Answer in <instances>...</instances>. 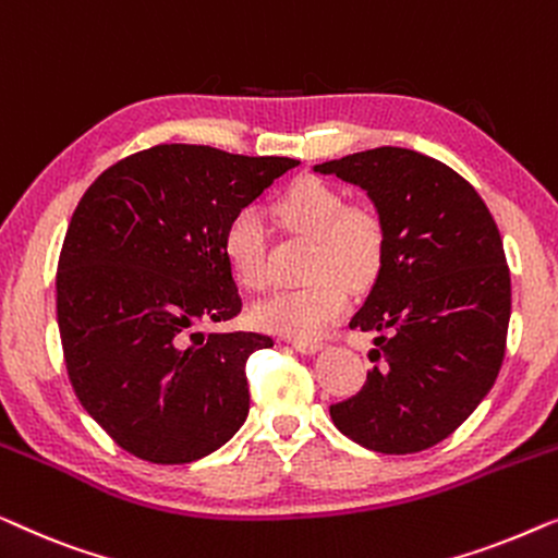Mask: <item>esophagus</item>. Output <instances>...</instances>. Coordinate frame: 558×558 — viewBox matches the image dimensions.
Here are the masks:
<instances>
[{
	"label": "esophagus",
	"instance_id": "34e87169",
	"mask_svg": "<svg viewBox=\"0 0 558 558\" xmlns=\"http://www.w3.org/2000/svg\"><path fill=\"white\" fill-rule=\"evenodd\" d=\"M290 347H293L295 351H301V354H316V351L324 349V343L308 341V339H293L290 341Z\"/></svg>",
	"mask_w": 558,
	"mask_h": 558
}]
</instances>
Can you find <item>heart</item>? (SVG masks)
I'll return each instance as SVG.
<instances>
[{
  "label": "heart",
  "mask_w": 558,
  "mask_h": 558,
  "mask_svg": "<svg viewBox=\"0 0 558 558\" xmlns=\"http://www.w3.org/2000/svg\"><path fill=\"white\" fill-rule=\"evenodd\" d=\"M276 215L290 232L313 240L305 263L308 282L257 303L255 324L290 339H313L341 318L349 290L361 293L379 276L387 230L379 211L349 204L347 194L318 179L290 186L278 199ZM225 255L247 290L270 288L268 232L257 211L242 209L232 217L225 230Z\"/></svg>",
  "instance_id": "heart-1"
}]
</instances>
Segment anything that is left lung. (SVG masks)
<instances>
[{
  "mask_svg": "<svg viewBox=\"0 0 558 558\" xmlns=\"http://www.w3.org/2000/svg\"><path fill=\"white\" fill-rule=\"evenodd\" d=\"M361 186L387 230L372 293L351 318L376 331L366 384L331 420L384 454L450 437L488 395L506 356L511 272L496 219L447 163L381 146L313 167Z\"/></svg>",
  "mask_w": 558,
  "mask_h": 558,
  "instance_id": "left-lung-1",
  "label": "left lung"
}]
</instances>
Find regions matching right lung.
<instances>
[{
    "instance_id": "obj_1",
    "label": "right lung",
    "mask_w": 558,
    "mask_h": 558,
    "mask_svg": "<svg viewBox=\"0 0 558 558\" xmlns=\"http://www.w3.org/2000/svg\"><path fill=\"white\" fill-rule=\"evenodd\" d=\"M286 156L161 144L108 167L77 202L58 263L70 384L125 452L184 465L215 452L250 410L245 364L263 333H202L242 311L225 230Z\"/></svg>"
}]
</instances>
